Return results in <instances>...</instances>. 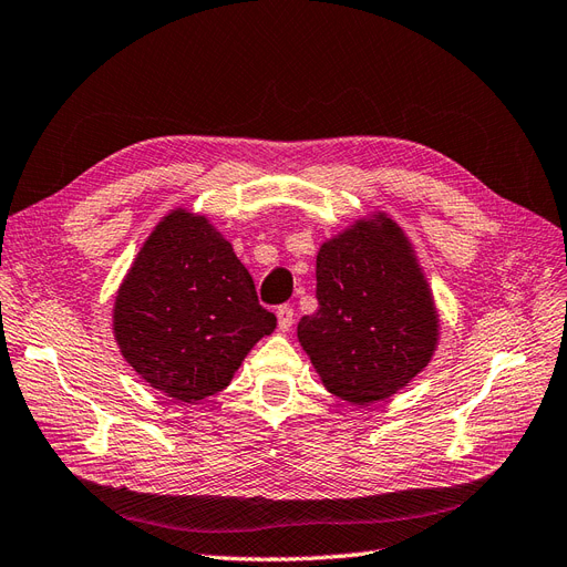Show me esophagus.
<instances>
[{
    "mask_svg": "<svg viewBox=\"0 0 567 567\" xmlns=\"http://www.w3.org/2000/svg\"><path fill=\"white\" fill-rule=\"evenodd\" d=\"M291 324H295V308L285 303L278 308V329L287 333L291 329Z\"/></svg>",
    "mask_w": 567,
    "mask_h": 567,
    "instance_id": "obj_1",
    "label": "esophagus"
}]
</instances>
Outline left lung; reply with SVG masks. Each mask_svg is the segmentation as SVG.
Instances as JSON below:
<instances>
[{
	"instance_id": "obj_1",
	"label": "left lung",
	"mask_w": 567,
	"mask_h": 567,
	"mask_svg": "<svg viewBox=\"0 0 567 567\" xmlns=\"http://www.w3.org/2000/svg\"><path fill=\"white\" fill-rule=\"evenodd\" d=\"M318 303L297 337L322 385L352 406L390 400L439 346V312L402 226L385 213L354 219L320 245Z\"/></svg>"
}]
</instances>
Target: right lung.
I'll return each mask as SVG.
<instances>
[{
    "label": "right lung",
    "mask_w": 567,
    "mask_h": 567,
    "mask_svg": "<svg viewBox=\"0 0 567 567\" xmlns=\"http://www.w3.org/2000/svg\"><path fill=\"white\" fill-rule=\"evenodd\" d=\"M112 329L144 383L194 404L230 383L276 316L259 306L255 280L209 219L175 207L125 272Z\"/></svg>",
    "instance_id": "add662e5"
}]
</instances>
